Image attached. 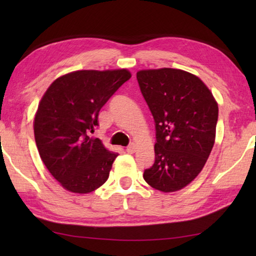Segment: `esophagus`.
Segmentation results:
<instances>
[{
	"label": "esophagus",
	"mask_w": 256,
	"mask_h": 256,
	"mask_svg": "<svg viewBox=\"0 0 256 256\" xmlns=\"http://www.w3.org/2000/svg\"><path fill=\"white\" fill-rule=\"evenodd\" d=\"M136 146L134 144H131L126 146V152L128 154H134V152H136Z\"/></svg>",
	"instance_id": "34e87169"
}]
</instances>
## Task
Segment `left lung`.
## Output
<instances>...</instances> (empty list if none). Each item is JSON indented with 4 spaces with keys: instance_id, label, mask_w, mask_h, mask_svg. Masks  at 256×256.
Listing matches in <instances>:
<instances>
[{
    "instance_id": "1",
    "label": "left lung",
    "mask_w": 256,
    "mask_h": 256,
    "mask_svg": "<svg viewBox=\"0 0 256 256\" xmlns=\"http://www.w3.org/2000/svg\"><path fill=\"white\" fill-rule=\"evenodd\" d=\"M154 120V162L144 178L162 192L185 188L200 174L214 144L218 105L208 86L177 68L136 73Z\"/></svg>"
}]
</instances>
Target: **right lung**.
Here are the masks:
<instances>
[{
    "instance_id": "obj_1",
    "label": "right lung",
    "mask_w": 256,
    "mask_h": 256,
    "mask_svg": "<svg viewBox=\"0 0 256 256\" xmlns=\"http://www.w3.org/2000/svg\"><path fill=\"white\" fill-rule=\"evenodd\" d=\"M131 73L82 70L60 76L46 90L34 116V140L48 172L73 193L92 192L105 183L118 154L98 138L102 107Z\"/></svg>"
}]
</instances>
